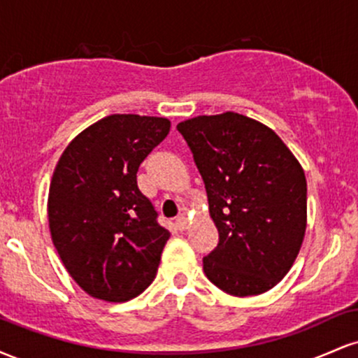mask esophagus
Masks as SVG:
<instances>
[{"mask_svg": "<svg viewBox=\"0 0 358 358\" xmlns=\"http://www.w3.org/2000/svg\"><path fill=\"white\" fill-rule=\"evenodd\" d=\"M175 225H176V229H178V231H185V229L188 227V219H187V215H178V217H176Z\"/></svg>", "mask_w": 358, "mask_h": 358, "instance_id": "obj_1", "label": "esophagus"}]
</instances>
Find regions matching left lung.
Listing matches in <instances>:
<instances>
[{"label": "left lung", "mask_w": 358, "mask_h": 358, "mask_svg": "<svg viewBox=\"0 0 358 358\" xmlns=\"http://www.w3.org/2000/svg\"><path fill=\"white\" fill-rule=\"evenodd\" d=\"M176 129L219 231L203 273L232 296L266 293L286 276L305 239L306 178L296 156L271 127L232 110L187 119Z\"/></svg>", "instance_id": "obj_1"}]
</instances>
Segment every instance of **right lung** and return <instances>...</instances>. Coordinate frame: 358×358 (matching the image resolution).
<instances>
[{
    "label": "right lung",
    "mask_w": 358,
    "mask_h": 358,
    "mask_svg": "<svg viewBox=\"0 0 358 358\" xmlns=\"http://www.w3.org/2000/svg\"><path fill=\"white\" fill-rule=\"evenodd\" d=\"M170 126L166 117L110 114L77 134L53 170L52 242L92 298L129 301L153 282L170 232L139 192L136 173Z\"/></svg>",
    "instance_id": "1"
}]
</instances>
